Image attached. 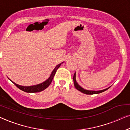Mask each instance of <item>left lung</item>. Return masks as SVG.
I'll use <instances>...</instances> for the list:
<instances>
[{
	"mask_svg": "<svg viewBox=\"0 0 130 130\" xmlns=\"http://www.w3.org/2000/svg\"><path fill=\"white\" fill-rule=\"evenodd\" d=\"M73 80H74V86L75 87L76 89H78V91H81V92L84 93V94H88V95H92V94H100V93H101L104 91L107 90L109 88V87L107 88L102 89V90H100V91H91V90H87V89H85L83 88V87H81L79 84L77 83V82L76 81V72H75L74 75V77H73Z\"/></svg>",
	"mask_w": 130,
	"mask_h": 130,
	"instance_id": "8db88e82",
	"label": "left lung"
}]
</instances>
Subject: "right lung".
Returning <instances> with one entry per match:
<instances>
[{
	"instance_id": "obj_1",
	"label": "right lung",
	"mask_w": 130,
	"mask_h": 130,
	"mask_svg": "<svg viewBox=\"0 0 130 130\" xmlns=\"http://www.w3.org/2000/svg\"><path fill=\"white\" fill-rule=\"evenodd\" d=\"M63 62H62L59 64L57 65L55 68L54 70L52 71V73H51L50 76H49V78L47 79H46V81H45L44 82H43L42 83H41L39 84H37V85H32V86H22L20 85H18V84L14 83V82H13L12 81H11L10 79H9L10 81H12L14 85H15L16 87H17L18 88L21 89V90L24 91V92H29V93H35V92H41V91H42L44 90L49 87V85H50L51 82H52L53 78H54L55 75V73L57 71V69L59 68L60 66L63 63Z\"/></svg>"
}]
</instances>
